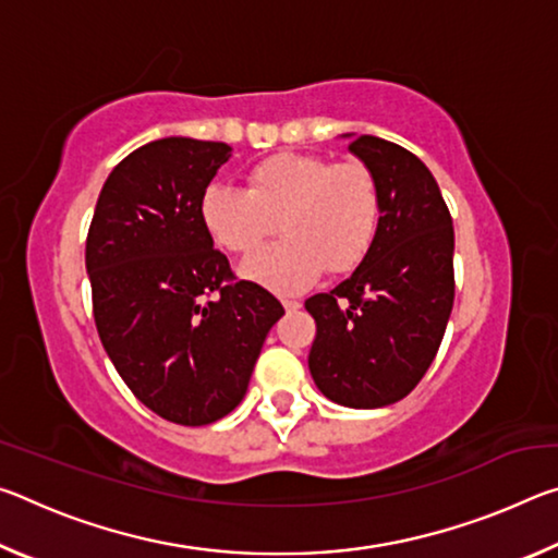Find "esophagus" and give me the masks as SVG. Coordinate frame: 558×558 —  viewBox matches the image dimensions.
Instances as JSON below:
<instances>
[{"mask_svg":"<svg viewBox=\"0 0 558 558\" xmlns=\"http://www.w3.org/2000/svg\"><path fill=\"white\" fill-rule=\"evenodd\" d=\"M282 307L288 310V313H295V310H300V300H282Z\"/></svg>","mask_w":558,"mask_h":558,"instance_id":"1","label":"esophagus"}]
</instances>
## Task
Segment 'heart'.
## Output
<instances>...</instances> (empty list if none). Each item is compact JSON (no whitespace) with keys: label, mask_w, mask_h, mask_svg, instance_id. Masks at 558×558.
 I'll use <instances>...</instances> for the list:
<instances>
[{"label":"heart","mask_w":558,"mask_h":558,"mask_svg":"<svg viewBox=\"0 0 558 558\" xmlns=\"http://www.w3.org/2000/svg\"><path fill=\"white\" fill-rule=\"evenodd\" d=\"M381 219V194L364 162L278 153L251 169L248 189L214 184L202 196V221L233 256H252L277 226L287 241L243 263L248 280L298 292L323 270L347 276L369 256Z\"/></svg>","instance_id":"obj_1"}]
</instances>
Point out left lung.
<instances>
[{
	"label": "left lung",
	"instance_id": "8db88e82",
	"mask_svg": "<svg viewBox=\"0 0 558 558\" xmlns=\"http://www.w3.org/2000/svg\"><path fill=\"white\" fill-rule=\"evenodd\" d=\"M349 149L379 184V231L352 276L305 300L317 325L307 364L329 401L381 409L409 396L438 354L456 300V235L418 157L374 135Z\"/></svg>",
	"mask_w": 558,
	"mask_h": 558
}]
</instances>
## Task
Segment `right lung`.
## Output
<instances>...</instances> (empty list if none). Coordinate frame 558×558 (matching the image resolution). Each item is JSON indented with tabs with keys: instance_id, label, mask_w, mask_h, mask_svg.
Returning a JSON list of instances; mask_svg holds the SVG:
<instances>
[{
	"instance_id": "right-lung-1",
	"label": "right lung",
	"mask_w": 558,
	"mask_h": 558,
	"mask_svg": "<svg viewBox=\"0 0 558 558\" xmlns=\"http://www.w3.org/2000/svg\"><path fill=\"white\" fill-rule=\"evenodd\" d=\"M229 153L192 137L137 147L102 184L86 239L100 342L128 389L179 426H206L241 403L286 315L258 282L235 280L202 221Z\"/></svg>"
}]
</instances>
